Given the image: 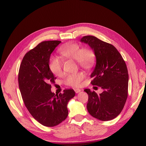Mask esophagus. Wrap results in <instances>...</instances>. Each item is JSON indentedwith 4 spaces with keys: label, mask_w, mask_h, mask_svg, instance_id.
<instances>
[{
    "label": "esophagus",
    "mask_w": 146,
    "mask_h": 146,
    "mask_svg": "<svg viewBox=\"0 0 146 146\" xmlns=\"http://www.w3.org/2000/svg\"><path fill=\"white\" fill-rule=\"evenodd\" d=\"M74 91H75V93H76V94H78V93H79V92H80L81 91V89H78V88L74 89Z\"/></svg>",
    "instance_id": "34e87169"
}]
</instances>
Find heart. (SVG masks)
<instances>
[{"label":"heart","mask_w":146,"mask_h":146,"mask_svg":"<svg viewBox=\"0 0 146 146\" xmlns=\"http://www.w3.org/2000/svg\"><path fill=\"white\" fill-rule=\"evenodd\" d=\"M59 51L64 57L75 60L76 62L84 68L92 66L95 61V54L94 51L89 48H81V46L77 43L70 42L62 46ZM62 61L59 58L52 57L49 62V68L55 75L58 76L62 74ZM85 75L82 72L67 74L64 78L65 85L72 87L79 86Z\"/></svg>","instance_id":"heart-1"}]
</instances>
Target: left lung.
<instances>
[{"mask_svg":"<svg viewBox=\"0 0 146 146\" xmlns=\"http://www.w3.org/2000/svg\"><path fill=\"white\" fill-rule=\"evenodd\" d=\"M81 42L88 44L96 57V65L91 75V84L104 91L98 95L89 89L86 105L92 116L102 121L115 119L124 107L128 93L129 75L126 64L117 50L110 44L92 36H86Z\"/></svg>","mask_w":146,"mask_h":146,"instance_id":"obj_1","label":"left lung"}]
</instances>
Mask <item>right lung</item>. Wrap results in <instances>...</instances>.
Returning a JSON list of instances; mask_svg holds the SVG:
<instances>
[{"mask_svg":"<svg viewBox=\"0 0 146 146\" xmlns=\"http://www.w3.org/2000/svg\"><path fill=\"white\" fill-rule=\"evenodd\" d=\"M61 42L55 40L38 44L26 54L19 72V89L26 107L33 117L47 127L57 126L67 117V105L75 95L72 89L59 95L51 91L56 78L49 68L50 58Z\"/></svg>","mask_w":146,"mask_h":146,"instance_id":"obj_1","label":"right lung"}]
</instances>
